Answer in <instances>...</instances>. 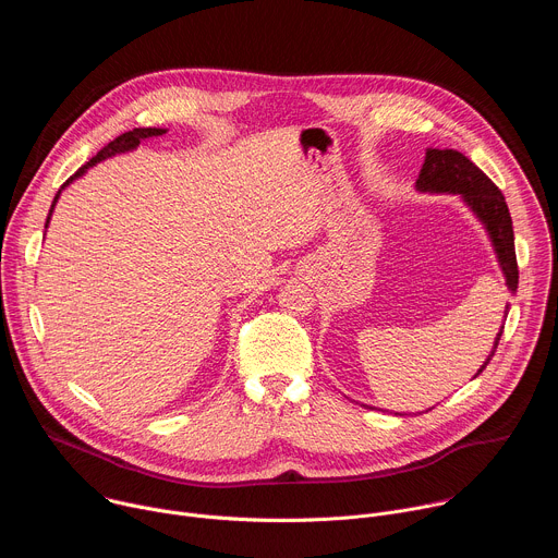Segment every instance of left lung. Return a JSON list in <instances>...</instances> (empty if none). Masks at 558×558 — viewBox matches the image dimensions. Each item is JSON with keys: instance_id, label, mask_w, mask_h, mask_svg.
<instances>
[{"instance_id": "obj_1", "label": "left lung", "mask_w": 558, "mask_h": 558, "mask_svg": "<svg viewBox=\"0 0 558 558\" xmlns=\"http://www.w3.org/2000/svg\"><path fill=\"white\" fill-rule=\"evenodd\" d=\"M420 192H430V194H459L463 203L474 211V216L480 218L490 235L499 267L506 276V284L510 293H517L519 287V267H517V254H514V231H512V218L506 205V198L501 190L476 168L468 156H463L457 149H426L424 166L415 185ZM508 304H506V315H508ZM504 327L495 338L493 353L488 360L482 364V368L476 371V375L484 373V368L490 364L499 340H501ZM474 375V377H476Z\"/></svg>"}]
</instances>
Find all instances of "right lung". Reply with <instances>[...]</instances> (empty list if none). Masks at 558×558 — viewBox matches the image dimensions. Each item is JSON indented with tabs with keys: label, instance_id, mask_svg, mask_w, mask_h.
<instances>
[{
	"label": "right lung",
	"instance_id": "add662e5",
	"mask_svg": "<svg viewBox=\"0 0 558 558\" xmlns=\"http://www.w3.org/2000/svg\"><path fill=\"white\" fill-rule=\"evenodd\" d=\"M168 130H163V128H134L132 132H125V134H121V136H117L114 141H110L97 156H93L90 161L86 163V166H82L78 168L63 185H61V190H65L72 181H76L78 177H84L93 166H97L99 161H106V158H110V156H114V154H123V151H130V149H136L138 147V143L141 141H145V138H151V136H161V134H166ZM61 190L57 192V196H54V201H52V205H50V214H48V218H46V227H48V222H50V216H52V209H54V205H57V198H59V194H61Z\"/></svg>",
	"mask_w": 558,
	"mask_h": 558
}]
</instances>
